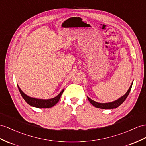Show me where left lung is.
<instances>
[{
  "label": "left lung",
  "mask_w": 146,
  "mask_h": 146,
  "mask_svg": "<svg viewBox=\"0 0 146 146\" xmlns=\"http://www.w3.org/2000/svg\"><path fill=\"white\" fill-rule=\"evenodd\" d=\"M133 83L131 84L129 89L128 90V91L126 92V94L125 95H123L122 97H121L119 99L115 100V101H113V102H109V103H99V102H97L94 101V100H92L91 99L88 98V99L89 100V101L90 102V103L92 104V105L94 106V107H96L97 108H99V109H115V108H117L118 107L120 106L121 104L126 100V98L128 97V96L129 94L131 89Z\"/></svg>",
  "instance_id": "obj_1"
}]
</instances>
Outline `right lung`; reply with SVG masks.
<instances>
[{
	"instance_id": "add662e5",
	"label": "right lung",
	"mask_w": 146,
	"mask_h": 146,
	"mask_svg": "<svg viewBox=\"0 0 146 146\" xmlns=\"http://www.w3.org/2000/svg\"><path fill=\"white\" fill-rule=\"evenodd\" d=\"M17 86L18 89H19V91L21 96L23 97V98L25 99V101L27 102L29 106L40 108V109H42V108H50L55 106V104L58 102L63 91H64V89H63L58 96L55 97L54 98L49 99H40L31 98V97L27 96L21 90V89L18 86V85H17Z\"/></svg>"
}]
</instances>
